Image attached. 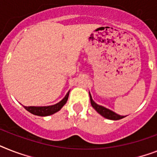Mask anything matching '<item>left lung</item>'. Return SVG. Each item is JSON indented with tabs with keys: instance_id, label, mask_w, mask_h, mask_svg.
<instances>
[{
	"instance_id": "1",
	"label": "left lung",
	"mask_w": 157,
	"mask_h": 157,
	"mask_svg": "<svg viewBox=\"0 0 157 157\" xmlns=\"http://www.w3.org/2000/svg\"><path fill=\"white\" fill-rule=\"evenodd\" d=\"M90 101H91L92 106L96 109L97 112H98L99 114H101L103 117H105V118H108V119H111V120H118V119H121V118H124V116L119 115V114H117L116 113L113 112L110 109H107V108L103 107L101 105H99L98 104L94 102V100L92 99V97L90 94Z\"/></svg>"
}]
</instances>
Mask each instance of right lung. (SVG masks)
I'll list each match as a JSON object with an SVG mask.
<instances>
[{"mask_svg": "<svg viewBox=\"0 0 157 157\" xmlns=\"http://www.w3.org/2000/svg\"><path fill=\"white\" fill-rule=\"evenodd\" d=\"M68 95H69V93H67L66 94V96L64 97V98L62 101H60L59 102L57 103V104H56V105H49V106H24V107H25V109L27 111H29L31 114H34V115H51V114L56 113L57 111H59L61 108L63 107V105H65V103L67 102V98H68Z\"/></svg>", "mask_w": 157, "mask_h": 157, "instance_id": "add662e5", "label": "right lung"}]
</instances>
